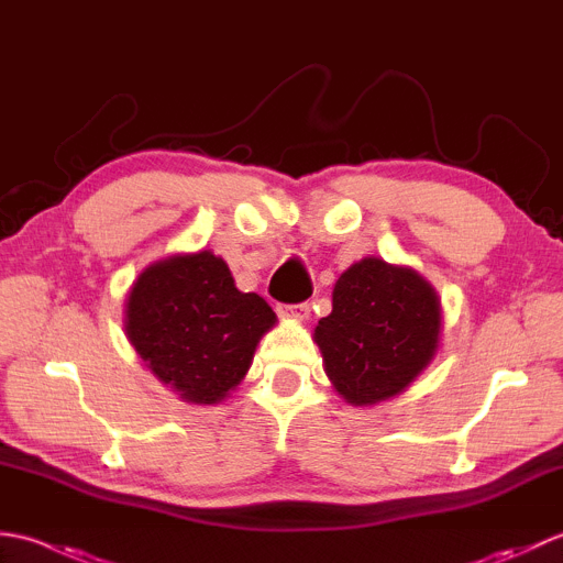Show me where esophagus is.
<instances>
[{
    "label": "esophagus",
    "instance_id": "obj_1",
    "mask_svg": "<svg viewBox=\"0 0 563 563\" xmlns=\"http://www.w3.org/2000/svg\"><path fill=\"white\" fill-rule=\"evenodd\" d=\"M278 314L285 319H297L302 321L309 317V302H300V305H280Z\"/></svg>",
    "mask_w": 563,
    "mask_h": 563
}]
</instances>
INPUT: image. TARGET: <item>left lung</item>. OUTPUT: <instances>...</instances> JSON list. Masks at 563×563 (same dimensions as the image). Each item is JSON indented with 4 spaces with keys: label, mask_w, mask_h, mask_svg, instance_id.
<instances>
[{
    "label": "left lung",
    "mask_w": 563,
    "mask_h": 563,
    "mask_svg": "<svg viewBox=\"0 0 563 563\" xmlns=\"http://www.w3.org/2000/svg\"><path fill=\"white\" fill-rule=\"evenodd\" d=\"M314 341L341 397L373 406L397 397L433 361L440 300L416 271L363 258L341 273Z\"/></svg>",
    "instance_id": "left-lung-1"
}]
</instances>
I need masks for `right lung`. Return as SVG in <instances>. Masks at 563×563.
<instances>
[{"label": "right lung", "mask_w": 563, "mask_h": 563, "mask_svg": "<svg viewBox=\"0 0 563 563\" xmlns=\"http://www.w3.org/2000/svg\"><path fill=\"white\" fill-rule=\"evenodd\" d=\"M275 321L263 297L236 290L212 251L152 263L125 300L128 341L188 404L222 401L244 379Z\"/></svg>", "instance_id": "obj_1"}]
</instances>
